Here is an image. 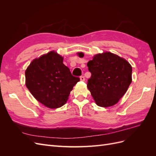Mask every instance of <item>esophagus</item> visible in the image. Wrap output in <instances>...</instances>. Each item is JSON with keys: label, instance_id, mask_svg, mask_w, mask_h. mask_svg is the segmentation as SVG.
Segmentation results:
<instances>
[{"label": "esophagus", "instance_id": "34e87169", "mask_svg": "<svg viewBox=\"0 0 156 156\" xmlns=\"http://www.w3.org/2000/svg\"><path fill=\"white\" fill-rule=\"evenodd\" d=\"M80 79H81V81H84V80H85V78H84V76H81V77H80Z\"/></svg>", "mask_w": 156, "mask_h": 156}]
</instances>
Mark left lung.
Masks as SVG:
<instances>
[{
  "label": "left lung",
  "instance_id": "obj_1",
  "mask_svg": "<svg viewBox=\"0 0 156 156\" xmlns=\"http://www.w3.org/2000/svg\"><path fill=\"white\" fill-rule=\"evenodd\" d=\"M83 57V53L79 54ZM91 77L87 87L96 104L103 107L114 105L126 92L131 83L132 68L125 59L106 52L94 56L87 63Z\"/></svg>",
  "mask_w": 156,
  "mask_h": 156
}]
</instances>
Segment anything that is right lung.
Instances as JSON below:
<instances>
[{
    "mask_svg": "<svg viewBox=\"0 0 156 156\" xmlns=\"http://www.w3.org/2000/svg\"><path fill=\"white\" fill-rule=\"evenodd\" d=\"M26 86L36 100L51 108L62 107L79 81L63 64V57L55 51L42 55L25 71Z\"/></svg>",
    "mask_w": 156,
    "mask_h": 156,
    "instance_id": "right-lung-1",
    "label": "right lung"
}]
</instances>
